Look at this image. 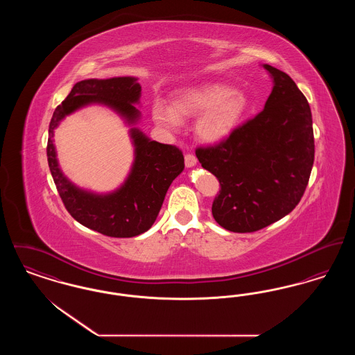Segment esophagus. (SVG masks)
<instances>
[{"instance_id": "obj_1", "label": "esophagus", "mask_w": 355, "mask_h": 355, "mask_svg": "<svg viewBox=\"0 0 355 355\" xmlns=\"http://www.w3.org/2000/svg\"><path fill=\"white\" fill-rule=\"evenodd\" d=\"M186 168H193L197 165V158L194 154H186L185 155Z\"/></svg>"}]
</instances>
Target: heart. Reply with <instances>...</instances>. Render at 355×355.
<instances>
[{"mask_svg":"<svg viewBox=\"0 0 355 355\" xmlns=\"http://www.w3.org/2000/svg\"><path fill=\"white\" fill-rule=\"evenodd\" d=\"M250 106L249 97L225 84H203L175 93L171 107L154 102V123L169 132L181 128V119L201 114L196 122V133L209 144L226 139L236 130Z\"/></svg>","mask_w":355,"mask_h":355,"instance_id":"1","label":"heart"}]
</instances>
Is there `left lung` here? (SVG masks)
I'll return each mask as SVG.
<instances>
[{
	"label": "left lung",
	"mask_w": 355,
	"mask_h": 355,
	"mask_svg": "<svg viewBox=\"0 0 355 355\" xmlns=\"http://www.w3.org/2000/svg\"><path fill=\"white\" fill-rule=\"evenodd\" d=\"M272 90L265 109L218 145L198 148L203 169L220 181L211 213L234 233L261 230L301 201L314 164L309 102L286 73L265 64Z\"/></svg>",
	"instance_id": "left-lung-1"
}]
</instances>
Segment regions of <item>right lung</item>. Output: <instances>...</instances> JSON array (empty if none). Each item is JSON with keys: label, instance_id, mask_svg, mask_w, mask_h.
<instances>
[{"label": "right lung", "instance_id": "add662e5", "mask_svg": "<svg viewBox=\"0 0 355 355\" xmlns=\"http://www.w3.org/2000/svg\"><path fill=\"white\" fill-rule=\"evenodd\" d=\"M141 85L135 77L90 78L73 86L53 113L48 138V162L58 194L70 216L103 236L129 238L148 232L157 218L171 182L185 168L184 154L173 146L152 141L139 129H130L135 162L126 181L117 190L96 194L71 184L58 166L54 129L73 112L90 103H101L117 112L129 125L141 117Z\"/></svg>", "mask_w": 355, "mask_h": 355}]
</instances>
